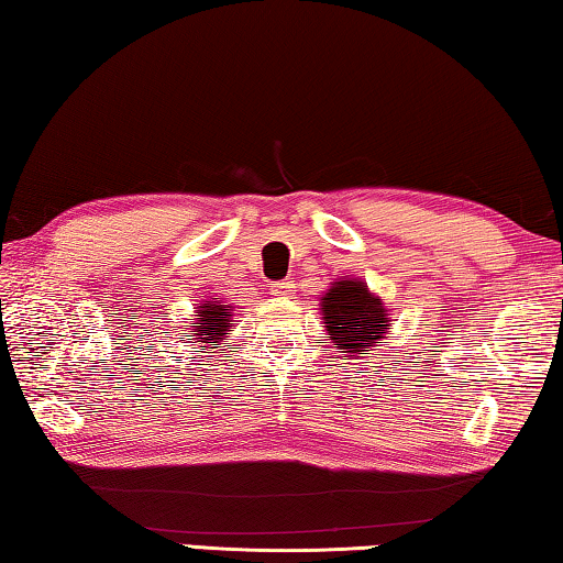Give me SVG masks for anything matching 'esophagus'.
I'll return each instance as SVG.
<instances>
[{
  "mask_svg": "<svg viewBox=\"0 0 563 563\" xmlns=\"http://www.w3.org/2000/svg\"><path fill=\"white\" fill-rule=\"evenodd\" d=\"M271 292L275 295V298H292V292H295V283H292V280L273 283V285H271Z\"/></svg>",
  "mask_w": 563,
  "mask_h": 563,
  "instance_id": "esophagus-1",
  "label": "esophagus"
}]
</instances>
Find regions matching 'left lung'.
Here are the masks:
<instances>
[{
  "label": "left lung",
  "instance_id": "obj_1",
  "mask_svg": "<svg viewBox=\"0 0 563 563\" xmlns=\"http://www.w3.org/2000/svg\"><path fill=\"white\" fill-rule=\"evenodd\" d=\"M322 328L345 357L369 355L379 340L393 330L389 308L362 278L342 275L320 298Z\"/></svg>",
  "mask_w": 563,
  "mask_h": 563
}]
</instances>
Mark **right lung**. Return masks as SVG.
<instances>
[{
  "label": "right lung",
  "mask_w": 563,
  "mask_h": 563,
  "mask_svg": "<svg viewBox=\"0 0 563 563\" xmlns=\"http://www.w3.org/2000/svg\"><path fill=\"white\" fill-rule=\"evenodd\" d=\"M233 305H223L218 298L198 302L196 318L190 325H186L188 332H184L188 342H198L196 352H203L211 342L225 345V338L231 335L233 325Z\"/></svg>",
  "instance_id": "right-lung-1"
}]
</instances>
